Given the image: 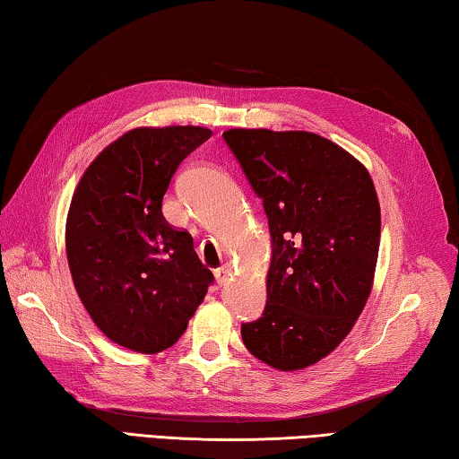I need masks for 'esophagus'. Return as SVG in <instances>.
Instances as JSON below:
<instances>
[{
  "label": "esophagus",
  "mask_w": 459,
  "mask_h": 459,
  "mask_svg": "<svg viewBox=\"0 0 459 459\" xmlns=\"http://www.w3.org/2000/svg\"><path fill=\"white\" fill-rule=\"evenodd\" d=\"M231 276V264H223V266H220L215 270V280L217 284H225Z\"/></svg>",
  "instance_id": "1"
}]
</instances>
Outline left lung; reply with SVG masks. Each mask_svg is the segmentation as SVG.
Instances as JSON below:
<instances>
[{"instance_id":"1","label":"left lung","mask_w":459,"mask_h":459,"mask_svg":"<svg viewBox=\"0 0 459 459\" xmlns=\"http://www.w3.org/2000/svg\"><path fill=\"white\" fill-rule=\"evenodd\" d=\"M223 139L264 201L272 239L266 308L242 339L262 363L300 371L339 347L371 296L379 197L367 167L320 134L230 128Z\"/></svg>"}]
</instances>
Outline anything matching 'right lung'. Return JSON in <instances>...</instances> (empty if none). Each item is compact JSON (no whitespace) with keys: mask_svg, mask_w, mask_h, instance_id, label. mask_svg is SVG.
<instances>
[{"mask_svg":"<svg viewBox=\"0 0 459 459\" xmlns=\"http://www.w3.org/2000/svg\"><path fill=\"white\" fill-rule=\"evenodd\" d=\"M209 136L193 125L133 128L96 155L72 195V282L100 333L128 351L179 341L213 280L189 231L160 209L177 167Z\"/></svg>","mask_w":459,"mask_h":459,"instance_id":"obj_1","label":"right lung"}]
</instances>
